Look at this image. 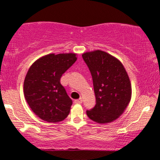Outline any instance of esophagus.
I'll return each mask as SVG.
<instances>
[{
    "label": "esophagus",
    "mask_w": 160,
    "mask_h": 160,
    "mask_svg": "<svg viewBox=\"0 0 160 160\" xmlns=\"http://www.w3.org/2000/svg\"><path fill=\"white\" fill-rule=\"evenodd\" d=\"M82 102H83V99H82V98H80L79 99L74 100L75 104H81Z\"/></svg>",
    "instance_id": "1"
}]
</instances>
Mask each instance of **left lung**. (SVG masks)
<instances>
[{
  "label": "left lung",
  "mask_w": 160,
  "mask_h": 160,
  "mask_svg": "<svg viewBox=\"0 0 160 160\" xmlns=\"http://www.w3.org/2000/svg\"><path fill=\"white\" fill-rule=\"evenodd\" d=\"M92 77L96 104L87 111L91 120L107 124L118 118L131 99V84L120 61L101 50L82 54Z\"/></svg>",
  "instance_id": "obj_1"
}]
</instances>
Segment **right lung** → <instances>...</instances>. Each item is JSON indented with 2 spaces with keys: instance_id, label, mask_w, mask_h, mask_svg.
<instances>
[{
  "instance_id": "1",
  "label": "right lung",
  "mask_w": 160,
  "mask_h": 160,
  "mask_svg": "<svg viewBox=\"0 0 160 160\" xmlns=\"http://www.w3.org/2000/svg\"><path fill=\"white\" fill-rule=\"evenodd\" d=\"M77 59L75 53L48 54L29 68L23 83L24 96L32 111L42 120L59 122L69 115L72 100L60 80Z\"/></svg>"
}]
</instances>
